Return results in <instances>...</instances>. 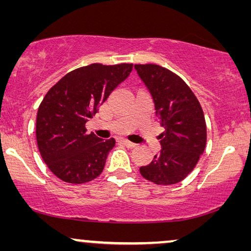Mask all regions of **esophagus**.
<instances>
[{
	"instance_id": "34e87169",
	"label": "esophagus",
	"mask_w": 251,
	"mask_h": 251,
	"mask_svg": "<svg viewBox=\"0 0 251 251\" xmlns=\"http://www.w3.org/2000/svg\"><path fill=\"white\" fill-rule=\"evenodd\" d=\"M121 143L125 144V145L128 146V147H135L136 146L135 143L130 142V140H128V139H121Z\"/></svg>"
}]
</instances>
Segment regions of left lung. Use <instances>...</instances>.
Here are the masks:
<instances>
[{
    "instance_id": "8db88e82",
    "label": "left lung",
    "mask_w": 251,
    "mask_h": 251,
    "mask_svg": "<svg viewBox=\"0 0 251 251\" xmlns=\"http://www.w3.org/2000/svg\"><path fill=\"white\" fill-rule=\"evenodd\" d=\"M135 68L152 94L166 129L160 135V153L139 171L154 184L179 183L194 169L205 149L203 111L194 92L174 72L155 64H136Z\"/></svg>"
}]
</instances>
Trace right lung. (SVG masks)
<instances>
[{"label": "right lung", "mask_w": 251, "mask_h": 251, "mask_svg": "<svg viewBox=\"0 0 251 251\" xmlns=\"http://www.w3.org/2000/svg\"><path fill=\"white\" fill-rule=\"evenodd\" d=\"M132 64L94 63L71 71L52 85L37 109L36 142L51 173L71 184L94 180L115 139L88 133L85 122L126 80Z\"/></svg>", "instance_id": "obj_1"}]
</instances>
